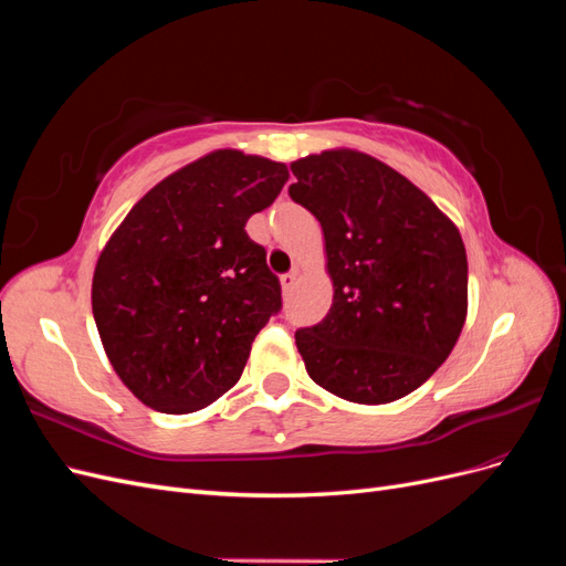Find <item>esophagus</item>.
I'll return each instance as SVG.
<instances>
[{
  "label": "esophagus",
  "instance_id": "34e87169",
  "mask_svg": "<svg viewBox=\"0 0 566 566\" xmlns=\"http://www.w3.org/2000/svg\"><path fill=\"white\" fill-rule=\"evenodd\" d=\"M281 285H283V293H290V290H293V285H295V271L283 273Z\"/></svg>",
  "mask_w": 566,
  "mask_h": 566
}]
</instances>
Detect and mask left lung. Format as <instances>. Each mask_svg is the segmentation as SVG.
<instances>
[{"instance_id":"left-lung-1","label":"left lung","mask_w":566,"mask_h":566,"mask_svg":"<svg viewBox=\"0 0 566 566\" xmlns=\"http://www.w3.org/2000/svg\"><path fill=\"white\" fill-rule=\"evenodd\" d=\"M287 188L323 229L333 306L295 333L310 378L339 399L389 403L447 361L468 314V256L418 186L356 150L290 165Z\"/></svg>"}]
</instances>
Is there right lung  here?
I'll return each mask as SVG.
<instances>
[{
	"instance_id": "add662e5",
	"label": "right lung",
	"mask_w": 566,
	"mask_h": 566,
	"mask_svg": "<svg viewBox=\"0 0 566 566\" xmlns=\"http://www.w3.org/2000/svg\"><path fill=\"white\" fill-rule=\"evenodd\" d=\"M287 167L217 150L163 179L101 252L94 321L115 373L163 413H193L229 391L283 306L266 250L245 231Z\"/></svg>"
}]
</instances>
